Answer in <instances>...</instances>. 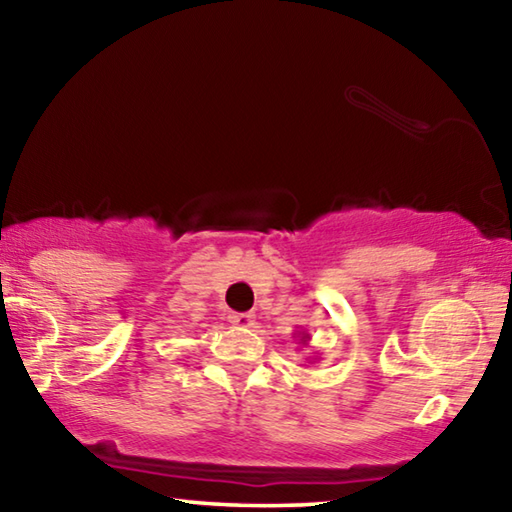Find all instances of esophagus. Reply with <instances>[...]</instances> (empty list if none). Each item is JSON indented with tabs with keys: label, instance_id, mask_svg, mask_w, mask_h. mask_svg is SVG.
<instances>
[{
	"label": "esophagus",
	"instance_id": "34e87169",
	"mask_svg": "<svg viewBox=\"0 0 512 512\" xmlns=\"http://www.w3.org/2000/svg\"><path fill=\"white\" fill-rule=\"evenodd\" d=\"M228 318L235 327H253L255 325V314H248V311H244V314H230Z\"/></svg>",
	"mask_w": 512,
	"mask_h": 512
}]
</instances>
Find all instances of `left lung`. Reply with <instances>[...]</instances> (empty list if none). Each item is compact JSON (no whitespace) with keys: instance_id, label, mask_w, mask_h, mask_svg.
Wrapping results in <instances>:
<instances>
[{"instance_id":"8db88e82","label":"left lung","mask_w":512,"mask_h":512,"mask_svg":"<svg viewBox=\"0 0 512 512\" xmlns=\"http://www.w3.org/2000/svg\"><path fill=\"white\" fill-rule=\"evenodd\" d=\"M309 341H311V336L307 332H298V343L309 345Z\"/></svg>"}]
</instances>
